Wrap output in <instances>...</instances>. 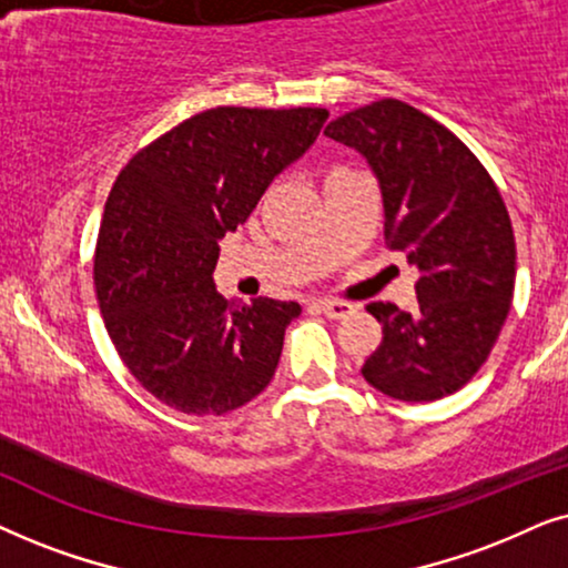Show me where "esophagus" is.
<instances>
[{
	"label": "esophagus",
	"instance_id": "34e87169",
	"mask_svg": "<svg viewBox=\"0 0 568 568\" xmlns=\"http://www.w3.org/2000/svg\"><path fill=\"white\" fill-rule=\"evenodd\" d=\"M316 308L324 316H329V320H345L347 314L355 312L353 304H347V301H335V298H320L316 301Z\"/></svg>",
	"mask_w": 568,
	"mask_h": 568
}]
</instances>
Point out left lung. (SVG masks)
I'll use <instances>...</instances> for the list:
<instances>
[{
	"mask_svg": "<svg viewBox=\"0 0 568 568\" xmlns=\"http://www.w3.org/2000/svg\"><path fill=\"white\" fill-rule=\"evenodd\" d=\"M324 134L366 158L387 246L418 270L413 314L366 306L384 337L363 379L403 403L447 397L486 363L511 306L517 248L501 194L447 126L395 98L337 116Z\"/></svg>",
	"mask_w": 568,
	"mask_h": 568,
	"instance_id": "left-lung-1",
	"label": "left lung"
}]
</instances>
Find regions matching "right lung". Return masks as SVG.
Returning a JSON list of instances; mask_svg holds the SVG:
<instances>
[{
    "mask_svg": "<svg viewBox=\"0 0 568 568\" xmlns=\"http://www.w3.org/2000/svg\"><path fill=\"white\" fill-rule=\"evenodd\" d=\"M327 116L221 105L181 121L119 173L95 246L98 306L134 379L173 410H236L275 376L301 306L223 298L217 241L246 223Z\"/></svg>",
    "mask_w": 568,
    "mask_h": 568,
    "instance_id": "1",
    "label": "right lung"
}]
</instances>
